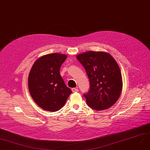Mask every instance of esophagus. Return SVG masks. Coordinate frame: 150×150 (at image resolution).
I'll return each instance as SVG.
<instances>
[{
    "instance_id": "1",
    "label": "esophagus",
    "mask_w": 150,
    "mask_h": 150,
    "mask_svg": "<svg viewBox=\"0 0 150 150\" xmlns=\"http://www.w3.org/2000/svg\"><path fill=\"white\" fill-rule=\"evenodd\" d=\"M72 92L75 93V92H78L79 90H78V88H72Z\"/></svg>"
}]
</instances>
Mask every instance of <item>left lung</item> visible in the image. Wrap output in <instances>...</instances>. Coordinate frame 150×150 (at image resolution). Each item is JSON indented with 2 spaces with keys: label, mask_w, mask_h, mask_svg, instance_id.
Instances as JSON below:
<instances>
[{
  "label": "left lung",
  "mask_w": 150,
  "mask_h": 150,
  "mask_svg": "<svg viewBox=\"0 0 150 150\" xmlns=\"http://www.w3.org/2000/svg\"><path fill=\"white\" fill-rule=\"evenodd\" d=\"M77 60L86 71L90 90L83 95L89 107L96 111L112 106L118 99L122 81L120 67L110 54L88 51L79 54Z\"/></svg>",
  "instance_id": "obj_1"
}]
</instances>
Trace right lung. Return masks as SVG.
Returning <instances> with one entry per match:
<instances>
[{"label":"right lung","mask_w":150,"mask_h":150,"mask_svg":"<svg viewBox=\"0 0 150 150\" xmlns=\"http://www.w3.org/2000/svg\"><path fill=\"white\" fill-rule=\"evenodd\" d=\"M66 58L64 54H47L39 58L30 71L28 86L31 96L44 110L59 111L72 93L60 74V67Z\"/></svg>","instance_id":"1"}]
</instances>
